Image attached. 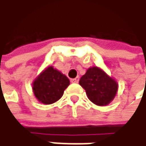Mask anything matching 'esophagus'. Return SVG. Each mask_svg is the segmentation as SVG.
<instances>
[{
  "label": "esophagus",
  "mask_w": 146,
  "mask_h": 146,
  "mask_svg": "<svg viewBox=\"0 0 146 146\" xmlns=\"http://www.w3.org/2000/svg\"><path fill=\"white\" fill-rule=\"evenodd\" d=\"M78 80H79V78L77 77V78H72V79H71V82H72V83L77 84V83H78Z\"/></svg>",
  "instance_id": "1"
}]
</instances>
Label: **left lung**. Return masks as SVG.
I'll list each match as a JSON object with an SVG mask.
<instances>
[{
    "instance_id": "8db88e82",
    "label": "left lung",
    "mask_w": 146,
    "mask_h": 146,
    "mask_svg": "<svg viewBox=\"0 0 146 146\" xmlns=\"http://www.w3.org/2000/svg\"><path fill=\"white\" fill-rule=\"evenodd\" d=\"M79 84L85 90L90 102L97 106H106L117 95L118 84L102 69L90 68L79 80Z\"/></svg>"
}]
</instances>
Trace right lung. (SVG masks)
<instances>
[{
  "label": "right lung",
  "instance_id": "1",
  "mask_svg": "<svg viewBox=\"0 0 146 146\" xmlns=\"http://www.w3.org/2000/svg\"><path fill=\"white\" fill-rule=\"evenodd\" d=\"M68 77L54 68H46L33 83V92L40 102L49 105L57 102L69 85Z\"/></svg>",
  "mask_w": 146,
  "mask_h": 146
}]
</instances>
